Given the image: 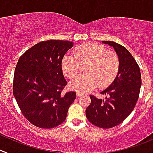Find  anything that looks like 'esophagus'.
<instances>
[{"instance_id":"esophagus-1","label":"esophagus","mask_w":153,"mask_h":153,"mask_svg":"<svg viewBox=\"0 0 153 153\" xmlns=\"http://www.w3.org/2000/svg\"><path fill=\"white\" fill-rule=\"evenodd\" d=\"M82 95H83V94H81V93H77V94H76L77 97H81V96H82Z\"/></svg>"}]
</instances>
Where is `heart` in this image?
<instances>
[{
	"label": "heart",
	"instance_id": "obj_1",
	"mask_svg": "<svg viewBox=\"0 0 153 153\" xmlns=\"http://www.w3.org/2000/svg\"><path fill=\"white\" fill-rule=\"evenodd\" d=\"M74 55H66L62 59V69L67 78H76L81 73L82 67H87L85 69L86 75L70 83L72 90L87 93L98 86L105 87L118 73L119 61L117 55L100 45L84 44L75 50Z\"/></svg>",
	"mask_w": 153,
	"mask_h": 153
}]
</instances>
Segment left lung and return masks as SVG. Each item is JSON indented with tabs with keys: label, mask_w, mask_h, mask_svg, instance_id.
<instances>
[{
	"label": "left lung",
	"mask_w": 153,
	"mask_h": 153,
	"mask_svg": "<svg viewBox=\"0 0 153 153\" xmlns=\"http://www.w3.org/2000/svg\"><path fill=\"white\" fill-rule=\"evenodd\" d=\"M113 48L119 66L112 84L100 92L105 99L90 96L91 102L85 113L88 120L101 128H111L122 123L132 112L139 97L141 87L140 70L131 53L121 44L111 41H102Z\"/></svg>",
	"instance_id": "obj_1"
}]
</instances>
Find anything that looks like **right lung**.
<instances>
[{
    "mask_svg": "<svg viewBox=\"0 0 153 153\" xmlns=\"http://www.w3.org/2000/svg\"><path fill=\"white\" fill-rule=\"evenodd\" d=\"M74 43L49 40L34 45L19 59L13 92L24 116L32 125L52 128L66 118L76 93L62 94L67 82L62 60Z\"/></svg>",
    "mask_w": 153,
    "mask_h": 153,
    "instance_id": "add662e5",
    "label": "right lung"
}]
</instances>
